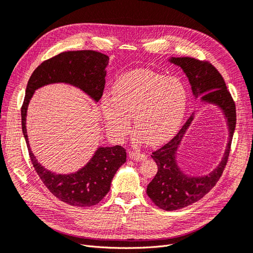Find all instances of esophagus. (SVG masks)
<instances>
[{
    "mask_svg": "<svg viewBox=\"0 0 253 253\" xmlns=\"http://www.w3.org/2000/svg\"><path fill=\"white\" fill-rule=\"evenodd\" d=\"M128 156L131 159L133 160H136V162H142V160H144L145 158H147V155L143 154V153H140V152H129L128 153Z\"/></svg>",
    "mask_w": 253,
    "mask_h": 253,
    "instance_id": "esophagus-1",
    "label": "esophagus"
}]
</instances>
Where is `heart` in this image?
Segmentation results:
<instances>
[{
  "mask_svg": "<svg viewBox=\"0 0 253 253\" xmlns=\"http://www.w3.org/2000/svg\"><path fill=\"white\" fill-rule=\"evenodd\" d=\"M188 104L187 88L178 78L150 70L129 71L115 81L112 97L101 99L110 132L124 139L131 131V117L140 139L150 145L169 140L179 128Z\"/></svg>",
  "mask_w": 253,
  "mask_h": 253,
  "instance_id": "heart-1",
  "label": "heart"
}]
</instances>
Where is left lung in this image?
<instances>
[{
	"mask_svg": "<svg viewBox=\"0 0 253 253\" xmlns=\"http://www.w3.org/2000/svg\"><path fill=\"white\" fill-rule=\"evenodd\" d=\"M170 62L182 68L189 79L192 93L202 101L215 104L223 111L229 129V139L219 165L211 173L205 176H189L183 173L176 162V154L183 135L193 120L191 116L174 138L164 147L152 153L158 171L148 185L147 194L160 209L173 211L185 208L200 201L216 185L228 162L233 133L236 125L235 103L230 91L218 71L208 61H201L190 57H172Z\"/></svg>",
	"mask_w": 253,
	"mask_h": 253,
	"instance_id": "8db88e82",
	"label": "left lung"
}]
</instances>
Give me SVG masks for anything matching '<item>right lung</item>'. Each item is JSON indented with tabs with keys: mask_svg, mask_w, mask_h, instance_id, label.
I'll list each match as a JSON object with an SVG mask.
<instances>
[{
	"mask_svg": "<svg viewBox=\"0 0 253 253\" xmlns=\"http://www.w3.org/2000/svg\"><path fill=\"white\" fill-rule=\"evenodd\" d=\"M109 57L95 50L64 51L44 61L30 76L21 109L22 131L36 172L50 192L60 201L76 207L97 205L108 194L119 168L126 162L121 145L98 148L89 162L77 172L56 174L42 167L29 147L26 115L35 90L52 83H67L80 88L95 102L102 97Z\"/></svg>",
	"mask_w": 253,
	"mask_h": 253,
	"instance_id": "add662e5",
	"label": "right lung"
}]
</instances>
